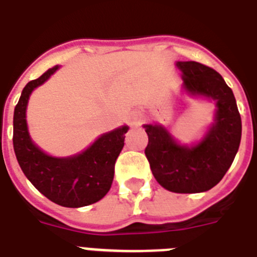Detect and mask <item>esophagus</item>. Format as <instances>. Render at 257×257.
<instances>
[{"label": "esophagus", "instance_id": "obj_1", "mask_svg": "<svg viewBox=\"0 0 257 257\" xmlns=\"http://www.w3.org/2000/svg\"><path fill=\"white\" fill-rule=\"evenodd\" d=\"M129 121H131V125H132L133 128H137L141 125V121H143V118L140 116L139 113H132L131 114V117H129Z\"/></svg>", "mask_w": 257, "mask_h": 257}]
</instances>
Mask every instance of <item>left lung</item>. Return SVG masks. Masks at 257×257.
I'll return each instance as SVG.
<instances>
[{"label":"left lung","mask_w":257,"mask_h":257,"mask_svg":"<svg viewBox=\"0 0 257 257\" xmlns=\"http://www.w3.org/2000/svg\"><path fill=\"white\" fill-rule=\"evenodd\" d=\"M182 72L181 95L215 104L214 118L202 137L182 144L160 122L144 124L145 149L154 178L178 194L203 193L218 185L230 169L241 139V118L232 89L215 70L198 62H177Z\"/></svg>","instance_id":"left-lung-1"}]
</instances>
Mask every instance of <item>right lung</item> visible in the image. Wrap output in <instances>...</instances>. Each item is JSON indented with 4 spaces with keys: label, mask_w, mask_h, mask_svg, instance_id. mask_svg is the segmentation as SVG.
Instances as JSON below:
<instances>
[{
    "label": "right lung",
    "mask_w": 257,
    "mask_h": 257,
    "mask_svg": "<svg viewBox=\"0 0 257 257\" xmlns=\"http://www.w3.org/2000/svg\"><path fill=\"white\" fill-rule=\"evenodd\" d=\"M60 66L49 68L29 81L14 108L13 145L17 161L26 178L54 203L78 208L100 201L112 186L114 164L124 147L128 125L100 135L88 148L68 157L46 153L33 141L26 120L31 93L49 80Z\"/></svg>",
    "instance_id": "1"
}]
</instances>
